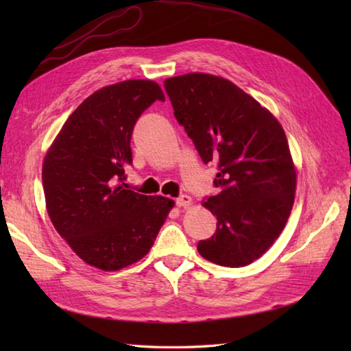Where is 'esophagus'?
Instances as JSON below:
<instances>
[{
    "label": "esophagus",
    "instance_id": "esophagus-1",
    "mask_svg": "<svg viewBox=\"0 0 351 351\" xmlns=\"http://www.w3.org/2000/svg\"><path fill=\"white\" fill-rule=\"evenodd\" d=\"M176 204H178V206H182V208H189V206H191V204H193V200H191V197H190V196H187V195H182L181 197H178V200H176Z\"/></svg>",
    "mask_w": 351,
    "mask_h": 351
}]
</instances>
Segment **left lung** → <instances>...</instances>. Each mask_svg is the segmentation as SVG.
Segmentation results:
<instances>
[{"instance_id":"obj_1","label":"left lung","mask_w":351,"mask_h":351,"mask_svg":"<svg viewBox=\"0 0 351 351\" xmlns=\"http://www.w3.org/2000/svg\"><path fill=\"white\" fill-rule=\"evenodd\" d=\"M164 87L200 158L219 164L220 193L202 202L217 217V230L197 250L223 267L249 265L278 240L294 205L297 173L285 131L226 78L191 72L167 78Z\"/></svg>"}]
</instances>
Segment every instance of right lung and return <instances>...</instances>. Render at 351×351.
<instances>
[{
	"label": "right lung",
	"instance_id": "1",
	"mask_svg": "<svg viewBox=\"0 0 351 351\" xmlns=\"http://www.w3.org/2000/svg\"><path fill=\"white\" fill-rule=\"evenodd\" d=\"M158 83L126 80L92 93L68 117L42 166L47 211L86 264L116 271L147 255L175 202L125 190L131 134Z\"/></svg>",
	"mask_w": 351,
	"mask_h": 351
}]
</instances>
